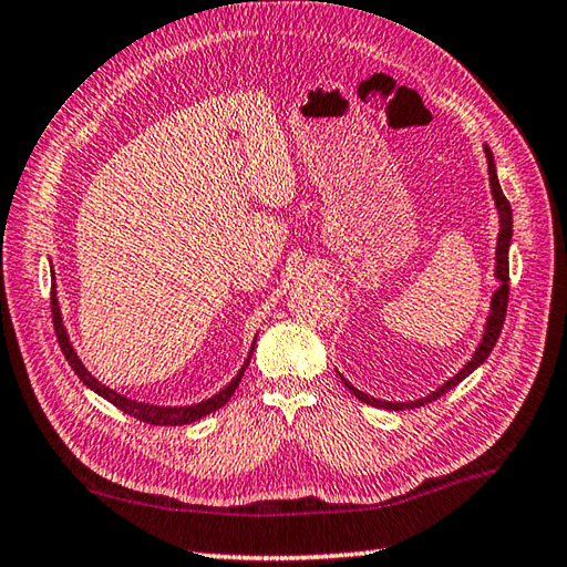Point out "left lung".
<instances>
[{
    "mask_svg": "<svg viewBox=\"0 0 567 567\" xmlns=\"http://www.w3.org/2000/svg\"><path fill=\"white\" fill-rule=\"evenodd\" d=\"M484 156H487L492 198H494V205H496V213H499V237H496V261H494V279L499 281V288H496L494 296H492L489 316H487V322H484V332H482V340L477 344V350L472 352V357L465 362V367L460 369L457 374H453V377L445 381V384H441L435 391H431L429 396L415 399V401H381V399H374V396L364 394V391H360L357 386H352L350 381L338 372L340 379H342V384L348 386L357 399L369 403V406L389 409V411H406V409L425 406V403L441 399L443 394H447L450 389H455L462 379L475 372L480 364H484V360H487L489 352L494 350L496 340H499V332L504 328V318H506V303H509V247H512V233H514V217H512V205H509V200L504 198L502 186H499V178H496L494 156H492V148L487 144H484Z\"/></svg>",
    "mask_w": 567,
    "mask_h": 567,
    "instance_id": "left-lung-1",
    "label": "left lung"
}]
</instances>
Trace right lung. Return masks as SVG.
<instances>
[{
	"mask_svg": "<svg viewBox=\"0 0 567 567\" xmlns=\"http://www.w3.org/2000/svg\"><path fill=\"white\" fill-rule=\"evenodd\" d=\"M51 313H53V328H55L58 344H61V350H63V354H65L68 364L73 367V372L80 377V381H83V384H85L87 389L95 391L97 396L107 399V401L112 403V406H117V409L124 411L126 415H134V419L144 421V423H152V425H183V423H193V421L205 419V415H210V413L217 411V409H223L225 403H227L229 399H233V394L237 391L241 377H245V369L249 367L254 344H257V340L251 342L247 360H245V364H241L237 377H235L233 381H229V384H227L225 389H219L215 396L205 399V401H200V403H190V406H156V403H144V401H136V399H130V396H124V394H117V391L105 386V384H102V381H97L95 377H92V374L87 372L85 364L80 362L78 352L73 350V342H71V338H68V330H65V326H63L61 306H58V298H55V284H53V293H51Z\"/></svg>",
	"mask_w": 567,
	"mask_h": 567,
	"instance_id": "right-lung-1",
	"label": "right lung"
}]
</instances>
